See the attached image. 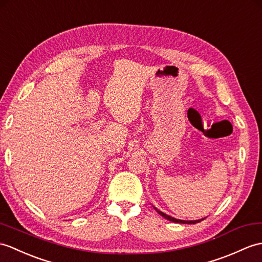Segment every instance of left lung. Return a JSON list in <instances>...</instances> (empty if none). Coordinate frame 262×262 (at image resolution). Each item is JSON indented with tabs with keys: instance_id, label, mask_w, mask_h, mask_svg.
Returning <instances> with one entry per match:
<instances>
[{
	"instance_id": "obj_1",
	"label": "left lung",
	"mask_w": 262,
	"mask_h": 262,
	"mask_svg": "<svg viewBox=\"0 0 262 262\" xmlns=\"http://www.w3.org/2000/svg\"><path fill=\"white\" fill-rule=\"evenodd\" d=\"M154 209L157 211V213H159L160 215H162L163 217H165L166 220H168V221H172V222H176V223H183V224H195V223H199V222H201L202 220H204V219H199V220H192V221H185V220H179V219H175V217H173V216H169V215H167V214H165V213H163L162 211H160V210H157L155 206H154Z\"/></svg>"
}]
</instances>
